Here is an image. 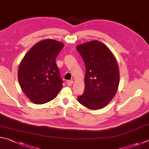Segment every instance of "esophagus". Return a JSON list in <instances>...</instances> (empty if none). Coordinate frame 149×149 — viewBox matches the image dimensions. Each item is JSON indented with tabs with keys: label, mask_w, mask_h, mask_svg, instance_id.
Listing matches in <instances>:
<instances>
[{
	"label": "esophagus",
	"mask_w": 149,
	"mask_h": 149,
	"mask_svg": "<svg viewBox=\"0 0 149 149\" xmlns=\"http://www.w3.org/2000/svg\"><path fill=\"white\" fill-rule=\"evenodd\" d=\"M73 83H74V81L72 80H70V81H66V84L68 86H71L73 85Z\"/></svg>",
	"instance_id": "obj_1"
}]
</instances>
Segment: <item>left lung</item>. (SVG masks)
I'll use <instances>...</instances> for the list:
<instances>
[{"label":"left lung","instance_id":"1","mask_svg":"<svg viewBox=\"0 0 149 149\" xmlns=\"http://www.w3.org/2000/svg\"><path fill=\"white\" fill-rule=\"evenodd\" d=\"M76 49L86 68L85 90L77 100L90 109H102L117 91L120 79L117 62L109 49L98 40L80 44Z\"/></svg>","mask_w":149,"mask_h":149}]
</instances>
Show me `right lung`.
<instances>
[{
    "label": "right lung",
    "mask_w": 149,
    "mask_h": 149,
    "mask_svg": "<svg viewBox=\"0 0 149 149\" xmlns=\"http://www.w3.org/2000/svg\"><path fill=\"white\" fill-rule=\"evenodd\" d=\"M64 44L47 39L37 43L24 56L19 66L18 80L26 97L36 104L52 100L63 88L55 63Z\"/></svg>",
    "instance_id": "obj_1"
}]
</instances>
